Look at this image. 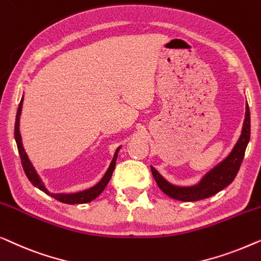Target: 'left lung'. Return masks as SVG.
I'll return each instance as SVG.
<instances>
[{
	"instance_id": "left-lung-1",
	"label": "left lung",
	"mask_w": 261,
	"mask_h": 261,
	"mask_svg": "<svg viewBox=\"0 0 261 261\" xmlns=\"http://www.w3.org/2000/svg\"><path fill=\"white\" fill-rule=\"evenodd\" d=\"M251 137V115H249L248 105L246 106V117L242 127L241 136L239 141L234 146L233 151L229 153L225 161H222L219 166L212 169L204 177L201 179L199 185L193 187H179L168 182L163 176L151 167V172L153 178L164 194L172 197L175 200L186 201V202H193V201H199L207 199L215 195L220 190L226 188L234 181L236 176L239 171L240 166L244 160L246 148Z\"/></svg>"
}]
</instances>
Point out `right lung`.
Listing matches in <instances>:
<instances>
[{
    "mask_svg": "<svg viewBox=\"0 0 261 261\" xmlns=\"http://www.w3.org/2000/svg\"><path fill=\"white\" fill-rule=\"evenodd\" d=\"M22 101H23V97H22L20 104H19V109H17L16 120H15V131H14V135H15L17 150H19V153H20L22 168H23L24 174L28 177L29 181L32 182V185L34 186V187H36V188H39L40 190H42L43 193L48 194V195L54 197V199H56V200L60 201V202H62V203H67V204L87 203V202H91V201L94 200L95 197H98L99 195H100V194L102 193V190L105 189V187L108 186L110 178H111V176H112V172H113V170H115L117 153H118L119 148L116 150L112 162H111V164H110V168L108 169V171L105 172L104 177L100 179V182L97 183V185H95L94 187H92V188L83 190V192H79V193H74V194H50L48 190L46 189V187L42 183L41 178L39 177V175L36 174L35 169L33 168L31 161L28 160L27 153H25L23 146H22L21 135H20V130H19L20 115H21V110H22Z\"/></svg>",
    "mask_w": 261,
    "mask_h": 261,
    "instance_id": "add662e5",
    "label": "right lung"
}]
</instances>
